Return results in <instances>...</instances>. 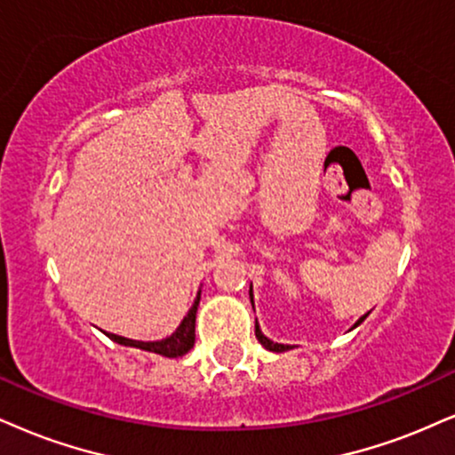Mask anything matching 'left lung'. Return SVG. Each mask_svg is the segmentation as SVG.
<instances>
[{
	"mask_svg": "<svg viewBox=\"0 0 455 455\" xmlns=\"http://www.w3.org/2000/svg\"><path fill=\"white\" fill-rule=\"evenodd\" d=\"M249 297H251V304H253V284H251V289H249ZM255 307V306H253ZM369 314V312H367ZM367 314H364V316H361L358 318V321L355 323V327L352 329H356L358 324H361L364 318H367ZM350 329V331H352ZM255 335H257V339H259V344L266 347V350H270V352H287V350H291V346H284V344H276V341H272L270 338H266V335L261 333V329H259V323L255 321Z\"/></svg>",
	"mask_w": 455,
	"mask_h": 455,
	"instance_id": "8db88e82",
	"label": "left lung"
}]
</instances>
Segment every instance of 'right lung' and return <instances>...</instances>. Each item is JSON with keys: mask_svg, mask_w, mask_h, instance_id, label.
<instances>
[{"mask_svg": "<svg viewBox=\"0 0 455 455\" xmlns=\"http://www.w3.org/2000/svg\"><path fill=\"white\" fill-rule=\"evenodd\" d=\"M198 304H200V291H198V295H196L194 306L189 307L188 314H185L181 324H179V327L175 329V333H171L164 339L139 341V339L122 338V335H116V333H105V331H103V333L108 335L109 339H114L116 344H122V346H128V347H139V350L154 352V355H160V356H166V358L183 356V355H188V352L194 347V341H196V312H198Z\"/></svg>", "mask_w": 455, "mask_h": 455, "instance_id": "obj_1", "label": "right lung"}]
</instances>
